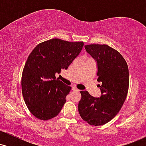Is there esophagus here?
I'll use <instances>...</instances> for the list:
<instances>
[{"label": "esophagus", "mask_w": 146, "mask_h": 146, "mask_svg": "<svg viewBox=\"0 0 146 146\" xmlns=\"http://www.w3.org/2000/svg\"><path fill=\"white\" fill-rule=\"evenodd\" d=\"M72 90H75V91H80V90L78 89V88H77L76 87H75V86L72 87Z\"/></svg>", "instance_id": "esophagus-1"}]
</instances>
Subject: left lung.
I'll use <instances>...</instances> for the list:
<instances>
[{
	"mask_svg": "<svg viewBox=\"0 0 146 146\" xmlns=\"http://www.w3.org/2000/svg\"><path fill=\"white\" fill-rule=\"evenodd\" d=\"M84 47L98 64L102 95L94 98L86 90L80 91L78 111L83 120L98 126L109 122L121 110L128 91V67L123 56L108 45L88 44Z\"/></svg>",
	"mask_w": 146,
	"mask_h": 146,
	"instance_id": "obj_1",
	"label": "left lung"
}]
</instances>
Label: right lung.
I'll return each mask as SVG.
<instances>
[{"mask_svg":"<svg viewBox=\"0 0 146 146\" xmlns=\"http://www.w3.org/2000/svg\"><path fill=\"white\" fill-rule=\"evenodd\" d=\"M83 42L53 38L38 44L27 60L22 74V93L28 109L40 120L56 117L71 87L56 78L80 54Z\"/></svg>","mask_w":146,"mask_h":146,"instance_id":"1","label":"right lung"}]
</instances>
